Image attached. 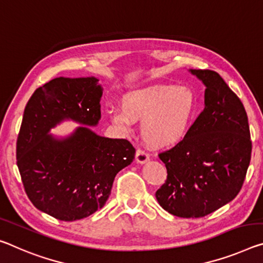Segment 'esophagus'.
<instances>
[{
    "label": "esophagus",
    "mask_w": 263,
    "mask_h": 263,
    "mask_svg": "<svg viewBox=\"0 0 263 263\" xmlns=\"http://www.w3.org/2000/svg\"><path fill=\"white\" fill-rule=\"evenodd\" d=\"M136 160L137 162H139V164H145V162H147L149 160V157L146 152L139 148L137 149L136 152Z\"/></svg>",
    "instance_id": "34e87169"
}]
</instances>
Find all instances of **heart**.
Listing matches in <instances>:
<instances>
[{
    "instance_id": "1",
    "label": "heart",
    "mask_w": 263,
    "mask_h": 263,
    "mask_svg": "<svg viewBox=\"0 0 263 263\" xmlns=\"http://www.w3.org/2000/svg\"><path fill=\"white\" fill-rule=\"evenodd\" d=\"M197 105V96L191 87L156 84L124 95L123 111L112 109L109 114L122 128L141 120L140 135L147 144L171 147L186 137Z\"/></svg>"
}]
</instances>
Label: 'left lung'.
I'll return each instance as SVG.
<instances>
[{"instance_id":"1","label":"left lung","mask_w":263,"mask_h":263,"mask_svg":"<svg viewBox=\"0 0 263 263\" xmlns=\"http://www.w3.org/2000/svg\"><path fill=\"white\" fill-rule=\"evenodd\" d=\"M206 86L205 109L184 139L160 152L167 178L156 198L179 218H202L234 199L252 154L248 117L240 98L212 70H191Z\"/></svg>"}]
</instances>
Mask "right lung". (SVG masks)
Returning <instances> with one entry per match:
<instances>
[{"mask_svg": "<svg viewBox=\"0 0 263 263\" xmlns=\"http://www.w3.org/2000/svg\"><path fill=\"white\" fill-rule=\"evenodd\" d=\"M102 86L95 77H58L36 89L24 109L16 158L24 191L37 210L74 221L105 205L115 177L135 159L126 139L76 128L57 139L48 135L64 119L89 126L101 119Z\"/></svg>", "mask_w": 263, "mask_h": 263, "instance_id": "add662e5", "label": "right lung"}]
</instances>
